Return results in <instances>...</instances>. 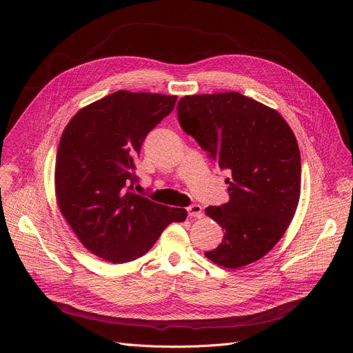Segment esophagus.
Masks as SVG:
<instances>
[{"instance_id": "34e87169", "label": "esophagus", "mask_w": 353, "mask_h": 353, "mask_svg": "<svg viewBox=\"0 0 353 353\" xmlns=\"http://www.w3.org/2000/svg\"><path fill=\"white\" fill-rule=\"evenodd\" d=\"M188 213H189V216H192V217H197V219H200L201 216H203V208L200 206V205H190L189 208H188Z\"/></svg>"}]
</instances>
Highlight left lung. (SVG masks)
<instances>
[{"label": "left lung", "mask_w": 353, "mask_h": 353, "mask_svg": "<svg viewBox=\"0 0 353 353\" xmlns=\"http://www.w3.org/2000/svg\"><path fill=\"white\" fill-rule=\"evenodd\" d=\"M179 124L230 177L225 205L206 214L225 230L206 252L219 266L237 269L263 257L285 234L301 196V153L276 110L240 92L186 96Z\"/></svg>", "instance_id": "8db88e82"}]
</instances>
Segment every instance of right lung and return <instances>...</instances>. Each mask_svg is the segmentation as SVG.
<instances>
[{
	"label": "right lung",
	"instance_id": "1",
	"mask_svg": "<svg viewBox=\"0 0 353 353\" xmlns=\"http://www.w3.org/2000/svg\"><path fill=\"white\" fill-rule=\"evenodd\" d=\"M176 96L116 91L71 119L60 140L55 193L81 243L111 263H125L153 248L176 209L134 193L136 160L144 139L169 116Z\"/></svg>",
	"mask_w": 353,
	"mask_h": 353
}]
</instances>
